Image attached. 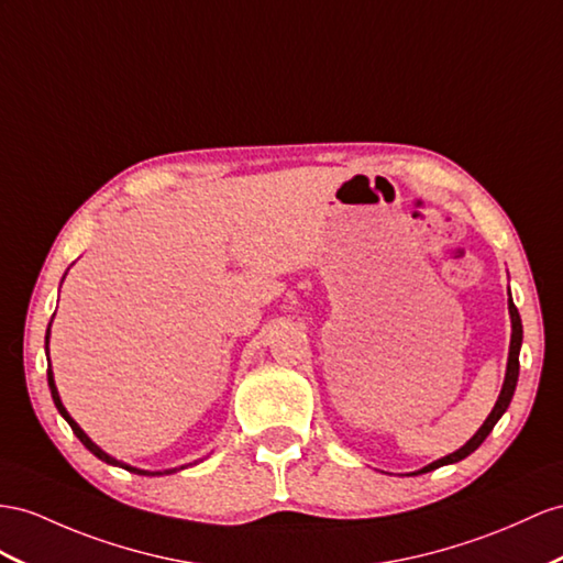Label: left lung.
<instances>
[{"label":"left lung","mask_w":563,"mask_h":563,"mask_svg":"<svg viewBox=\"0 0 563 563\" xmlns=\"http://www.w3.org/2000/svg\"><path fill=\"white\" fill-rule=\"evenodd\" d=\"M509 313H511V347H509V366H507V378H504L501 393H499V399H497V405H495L493 413L487 416L485 423L481 426V430L475 432V435H473L464 446H461V450H456L454 454L444 456V459H440V461H432L430 466H426V468H423V471H419V473H428V471H432V468H440V466H444V464H456V461L466 459L471 452L478 450V446L483 444V440L489 435V432H493L495 423L501 419V413L507 411L509 401H511V397H514V390H516V380H518V352H521V340H523L521 316H518V309L514 307L511 295H509Z\"/></svg>","instance_id":"left-lung-1"}]
</instances>
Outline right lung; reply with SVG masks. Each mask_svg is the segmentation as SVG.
<instances>
[{
  "instance_id": "obj_1",
  "label": "right lung",
  "mask_w": 563,
  "mask_h": 563,
  "mask_svg": "<svg viewBox=\"0 0 563 563\" xmlns=\"http://www.w3.org/2000/svg\"><path fill=\"white\" fill-rule=\"evenodd\" d=\"M47 340H49V330H47ZM47 380H49V390H52V399H54V405H56V409H59V413L64 416V419L68 421V426H70V430H74L76 432V438L85 444V446H88V450L97 456V459H102V461H107V464H111V466H123L125 471H135V473H140V475H162V473H147V471H137V468H133V466H125V464H121V461H117V459H111L109 454H104L102 450H99V446L88 438V435H85V432L80 430V426L74 421V419H70V416H68V411L64 409V405H62V399H59V393H56V385H54V378H52V368H47Z\"/></svg>"
}]
</instances>
